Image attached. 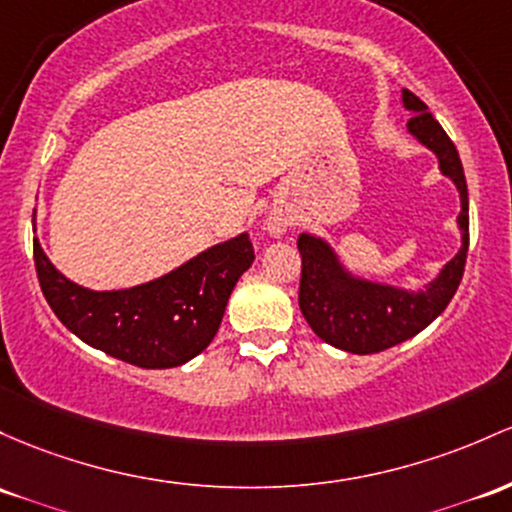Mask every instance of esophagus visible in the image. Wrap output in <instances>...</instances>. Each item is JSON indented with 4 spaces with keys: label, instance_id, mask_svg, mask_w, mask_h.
<instances>
[{
    "label": "esophagus",
    "instance_id": "obj_1",
    "mask_svg": "<svg viewBox=\"0 0 512 512\" xmlns=\"http://www.w3.org/2000/svg\"><path fill=\"white\" fill-rule=\"evenodd\" d=\"M286 226H289V221L282 216H269L267 221V230L269 235H284L286 233Z\"/></svg>",
    "mask_w": 512,
    "mask_h": 512
}]
</instances>
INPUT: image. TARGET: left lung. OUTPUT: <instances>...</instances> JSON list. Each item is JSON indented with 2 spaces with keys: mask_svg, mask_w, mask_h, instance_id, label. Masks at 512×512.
<instances>
[{
  "mask_svg": "<svg viewBox=\"0 0 512 512\" xmlns=\"http://www.w3.org/2000/svg\"><path fill=\"white\" fill-rule=\"evenodd\" d=\"M403 106L413 111L408 133L430 148L440 162V172L454 182L462 199L457 226L462 230V247L440 269L437 279L423 289L408 291L398 286L359 279L342 267L335 250L316 235H299L301 286L299 306L313 333L328 345L352 352L374 355L398 342L413 338L440 316L462 282L466 250H469V192L457 148L445 128L435 121L425 101L403 89Z\"/></svg>",
  "mask_w": 512,
  "mask_h": 512,
  "instance_id": "1",
  "label": "left lung"
}]
</instances>
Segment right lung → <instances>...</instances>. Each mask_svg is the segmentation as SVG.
Instances as JSON below:
<instances>
[{"mask_svg":"<svg viewBox=\"0 0 512 512\" xmlns=\"http://www.w3.org/2000/svg\"><path fill=\"white\" fill-rule=\"evenodd\" d=\"M38 282L70 333L121 362L170 369L204 352L218 333L230 291L255 260L240 233L172 269L165 277L121 291H92L63 277L33 240Z\"/></svg>","mask_w":512,"mask_h":512,"instance_id":"obj_1","label":"right lung"}]
</instances>
